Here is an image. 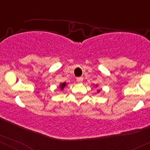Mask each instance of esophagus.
I'll use <instances>...</instances> for the list:
<instances>
[{"label":"esophagus","instance_id":"34e87169","mask_svg":"<svg viewBox=\"0 0 150 150\" xmlns=\"http://www.w3.org/2000/svg\"><path fill=\"white\" fill-rule=\"evenodd\" d=\"M82 81H83V77H77V82H78V83H82Z\"/></svg>","mask_w":150,"mask_h":150}]
</instances>
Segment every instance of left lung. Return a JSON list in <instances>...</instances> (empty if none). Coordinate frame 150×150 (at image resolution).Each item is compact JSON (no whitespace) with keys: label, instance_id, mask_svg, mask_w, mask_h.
<instances>
[{"label":"left lung","instance_id":"left-lung-1","mask_svg":"<svg viewBox=\"0 0 150 150\" xmlns=\"http://www.w3.org/2000/svg\"><path fill=\"white\" fill-rule=\"evenodd\" d=\"M97 86L98 85H96V87H97ZM100 92V90H97V92Z\"/></svg>","mask_w":150,"mask_h":150}]
</instances>
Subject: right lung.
I'll return each instance as SVG.
<instances>
[{
	"instance_id": "right-lung-1",
	"label": "right lung",
	"mask_w": 150,
	"mask_h": 150,
	"mask_svg": "<svg viewBox=\"0 0 150 150\" xmlns=\"http://www.w3.org/2000/svg\"><path fill=\"white\" fill-rule=\"evenodd\" d=\"M66 85H67V83H65V82H63V83H61V84H60V85H59L60 89H61V91H63V89L65 88V86H66Z\"/></svg>"
}]
</instances>
